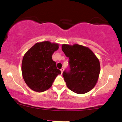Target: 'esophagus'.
<instances>
[{"label": "esophagus", "instance_id": "34e87169", "mask_svg": "<svg viewBox=\"0 0 122 122\" xmlns=\"http://www.w3.org/2000/svg\"><path fill=\"white\" fill-rule=\"evenodd\" d=\"M63 71H64V68H62L61 69V73H62V72H63Z\"/></svg>", "mask_w": 122, "mask_h": 122}]
</instances>
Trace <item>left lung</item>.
I'll use <instances>...</instances> for the list:
<instances>
[{"instance_id":"1","label":"left lung","mask_w":122,"mask_h":122,"mask_svg":"<svg viewBox=\"0 0 122 122\" xmlns=\"http://www.w3.org/2000/svg\"><path fill=\"white\" fill-rule=\"evenodd\" d=\"M62 50L69 58V71L62 73L68 88L74 93L85 94L93 89L100 72L98 59L87 47L64 44Z\"/></svg>"}]
</instances>
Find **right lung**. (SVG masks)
Segmentation results:
<instances>
[{"label": "right lung", "instance_id": "1", "mask_svg": "<svg viewBox=\"0 0 122 122\" xmlns=\"http://www.w3.org/2000/svg\"><path fill=\"white\" fill-rule=\"evenodd\" d=\"M58 48L57 43L42 41L36 43L24 55L21 71L24 81L30 89L39 93L45 92L61 74L52 59V55Z\"/></svg>", "mask_w": 122, "mask_h": 122}]
</instances>
